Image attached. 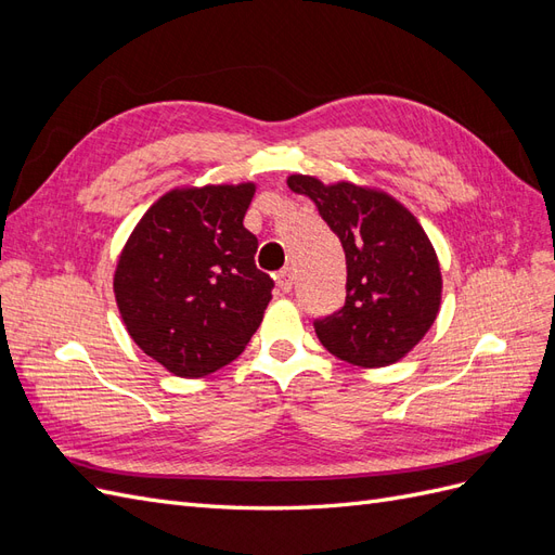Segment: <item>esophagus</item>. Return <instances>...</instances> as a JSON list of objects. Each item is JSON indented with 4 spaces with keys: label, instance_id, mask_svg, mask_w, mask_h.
<instances>
[{
    "label": "esophagus",
    "instance_id": "esophagus-1",
    "mask_svg": "<svg viewBox=\"0 0 555 555\" xmlns=\"http://www.w3.org/2000/svg\"><path fill=\"white\" fill-rule=\"evenodd\" d=\"M292 284H294V271L292 268L287 266V268H282V271L278 273V287H280V292H292Z\"/></svg>",
    "mask_w": 555,
    "mask_h": 555
}]
</instances>
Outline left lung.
<instances>
[{"instance_id":"obj_1","label":"left lung","mask_w":555,"mask_h":555,"mask_svg":"<svg viewBox=\"0 0 555 555\" xmlns=\"http://www.w3.org/2000/svg\"><path fill=\"white\" fill-rule=\"evenodd\" d=\"M287 184L314 201L345 249L347 298L338 312L314 322L319 343L361 367L408 357L442 304L440 261L424 227L398 198L371 184H324L300 173Z\"/></svg>"}]
</instances>
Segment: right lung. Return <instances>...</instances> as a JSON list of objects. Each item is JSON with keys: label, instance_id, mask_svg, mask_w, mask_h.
<instances>
[{"label": "right lung", "instance_id": "1", "mask_svg": "<svg viewBox=\"0 0 555 555\" xmlns=\"http://www.w3.org/2000/svg\"><path fill=\"white\" fill-rule=\"evenodd\" d=\"M255 182L184 184L133 227L113 292L131 340L178 377H206L243 354L271 304L257 236L243 227Z\"/></svg>", "mask_w": 555, "mask_h": 555}]
</instances>
